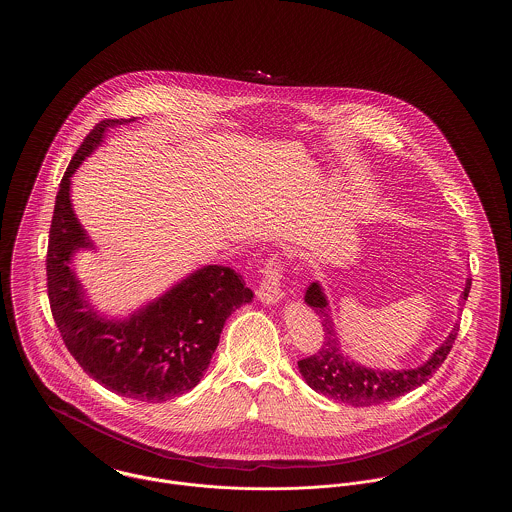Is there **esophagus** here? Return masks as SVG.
Wrapping results in <instances>:
<instances>
[{
	"label": "esophagus",
	"instance_id": "esophagus-1",
	"mask_svg": "<svg viewBox=\"0 0 512 512\" xmlns=\"http://www.w3.org/2000/svg\"><path fill=\"white\" fill-rule=\"evenodd\" d=\"M280 282H282V265L278 261H270L267 267H265L263 282L257 288V297L263 303H267V305L278 303L284 297V292L280 288Z\"/></svg>",
	"mask_w": 512,
	"mask_h": 512
}]
</instances>
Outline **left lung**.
Instances as JSON below:
<instances>
[{
    "label": "left lung",
    "mask_w": 512,
    "mask_h": 512,
    "mask_svg": "<svg viewBox=\"0 0 512 512\" xmlns=\"http://www.w3.org/2000/svg\"><path fill=\"white\" fill-rule=\"evenodd\" d=\"M470 286H472V280L468 278L461 295L463 301L468 299ZM305 303L313 307L318 317L322 318V326L326 334H324L322 347L317 353L297 363L299 372L313 390L330 399L347 403L351 407L382 405L428 382L430 376L447 359L459 332V326H455L451 334L441 343V347L432 353V357L424 365L409 368V370H372L349 361V357L343 355L332 318L328 313L330 309H328L326 295L318 282H313L307 288Z\"/></svg>",
    "instance_id": "obj_1"
}]
</instances>
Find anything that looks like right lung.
Listing matches in <instances>:
<instances>
[{
	"label": "right lung",
	"instance_id": "right-lung-1",
	"mask_svg": "<svg viewBox=\"0 0 512 512\" xmlns=\"http://www.w3.org/2000/svg\"><path fill=\"white\" fill-rule=\"evenodd\" d=\"M132 121L98 122L59 184L46 257L49 307L63 343L86 374L122 397L161 403L199 384L226 318L249 303L253 292L236 270L207 265L126 320H107L90 307L71 268L74 251L94 247L74 215L71 176L103 142L107 128Z\"/></svg>",
	"mask_w": 512,
	"mask_h": 512
}]
</instances>
